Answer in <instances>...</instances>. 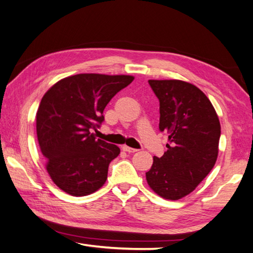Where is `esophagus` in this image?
Returning a JSON list of instances; mask_svg holds the SVG:
<instances>
[{
  "mask_svg": "<svg viewBox=\"0 0 253 253\" xmlns=\"http://www.w3.org/2000/svg\"><path fill=\"white\" fill-rule=\"evenodd\" d=\"M123 150L124 151H126V153H136V151H138V149H135V148H131V147H128V146H126V145H124L123 147Z\"/></svg>",
  "mask_w": 253,
  "mask_h": 253,
  "instance_id": "esophagus-1",
  "label": "esophagus"
}]
</instances>
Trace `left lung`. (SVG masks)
<instances>
[{
    "label": "left lung",
    "instance_id": "left-lung-1",
    "mask_svg": "<svg viewBox=\"0 0 253 253\" xmlns=\"http://www.w3.org/2000/svg\"><path fill=\"white\" fill-rule=\"evenodd\" d=\"M159 99V129L167 151L146 172L149 187L164 199L179 200L204 180L217 162L221 127L209 98L179 80H149Z\"/></svg>",
    "mask_w": 253,
    "mask_h": 253
}]
</instances>
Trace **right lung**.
I'll return each mask as SVG.
<instances>
[{
	"label": "right lung",
	"mask_w": 253,
	"mask_h": 253,
	"mask_svg": "<svg viewBox=\"0 0 253 253\" xmlns=\"http://www.w3.org/2000/svg\"><path fill=\"white\" fill-rule=\"evenodd\" d=\"M130 75L77 74L58 81L44 94L36 113V134L50 179L66 194H93L106 182L108 166L121 153L116 145L96 139L91 129Z\"/></svg>",
	"instance_id": "right-lung-1"
}]
</instances>
